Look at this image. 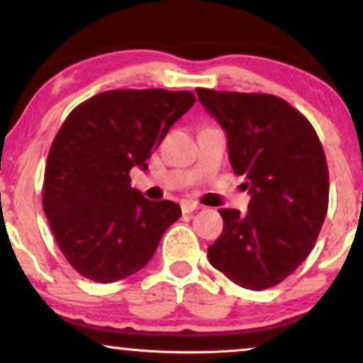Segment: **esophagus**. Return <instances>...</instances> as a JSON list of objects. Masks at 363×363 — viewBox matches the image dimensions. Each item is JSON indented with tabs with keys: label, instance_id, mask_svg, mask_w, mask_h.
<instances>
[{
	"label": "esophagus",
	"instance_id": "obj_1",
	"mask_svg": "<svg viewBox=\"0 0 363 363\" xmlns=\"http://www.w3.org/2000/svg\"><path fill=\"white\" fill-rule=\"evenodd\" d=\"M181 208H182V213H193V211L199 210L201 206H199L198 203H193V201H182Z\"/></svg>",
	"mask_w": 363,
	"mask_h": 363
}]
</instances>
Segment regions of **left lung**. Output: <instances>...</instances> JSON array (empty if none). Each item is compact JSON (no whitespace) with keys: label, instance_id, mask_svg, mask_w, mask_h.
Listing matches in <instances>:
<instances>
[{"label":"left lung","instance_id":"left-lung-1","mask_svg":"<svg viewBox=\"0 0 363 363\" xmlns=\"http://www.w3.org/2000/svg\"><path fill=\"white\" fill-rule=\"evenodd\" d=\"M227 135L228 158L245 176L249 211L222 208L223 232L208 247L211 266L235 285L266 290L314 249L328 213L329 174L318 133L280 97L196 89Z\"/></svg>","mask_w":363,"mask_h":363}]
</instances>
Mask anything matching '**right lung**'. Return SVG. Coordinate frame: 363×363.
Wrapping results in <instances>:
<instances>
[{"label":"right lung","mask_w":363,"mask_h":363,"mask_svg":"<svg viewBox=\"0 0 363 363\" xmlns=\"http://www.w3.org/2000/svg\"><path fill=\"white\" fill-rule=\"evenodd\" d=\"M193 91L107 90L69 112L48 155L43 206L69 264L97 283L140 272L181 216L177 203L150 201L129 170L193 107Z\"/></svg>","instance_id":"right-lung-1"}]
</instances>
